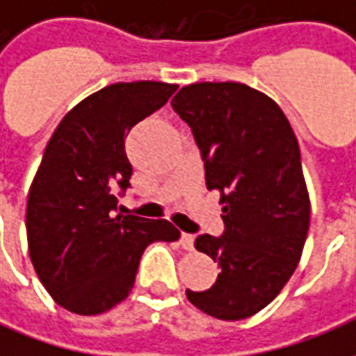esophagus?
<instances>
[{
	"mask_svg": "<svg viewBox=\"0 0 356 356\" xmlns=\"http://www.w3.org/2000/svg\"><path fill=\"white\" fill-rule=\"evenodd\" d=\"M181 246L185 248V250H193L194 234H186V232H183V234H181Z\"/></svg>",
	"mask_w": 356,
	"mask_h": 356,
	"instance_id": "obj_1",
	"label": "esophagus"
}]
</instances>
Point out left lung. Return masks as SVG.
Returning a JSON list of instances; mask_svg holds the SVG:
<instances>
[{
  "mask_svg": "<svg viewBox=\"0 0 356 356\" xmlns=\"http://www.w3.org/2000/svg\"><path fill=\"white\" fill-rule=\"evenodd\" d=\"M171 106L193 129L206 186L223 204V234L194 242L221 273L186 298L209 316L242 321L280 293L305 246L311 204L298 139L273 99L236 81L185 86Z\"/></svg>",
  "mask_w": 356,
  "mask_h": 356,
  "instance_id": "8db88e82",
  "label": "left lung"
}]
</instances>
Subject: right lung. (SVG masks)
<instances>
[{
    "mask_svg": "<svg viewBox=\"0 0 356 356\" xmlns=\"http://www.w3.org/2000/svg\"><path fill=\"white\" fill-rule=\"evenodd\" d=\"M175 89L112 83L76 104L47 143L28 194V250L45 290L70 313L101 314L124 301L145 248L181 236L165 219L116 213L131 186L125 137Z\"/></svg>",
    "mask_w": 356,
    "mask_h": 356,
    "instance_id": "right-lung-1",
    "label": "right lung"
}]
</instances>
